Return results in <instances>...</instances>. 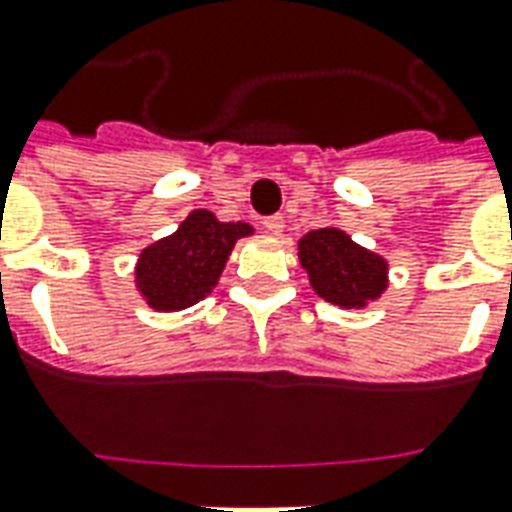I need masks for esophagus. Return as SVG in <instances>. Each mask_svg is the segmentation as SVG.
<instances>
[{"instance_id":"34e87169","label":"esophagus","mask_w":512,"mask_h":512,"mask_svg":"<svg viewBox=\"0 0 512 512\" xmlns=\"http://www.w3.org/2000/svg\"><path fill=\"white\" fill-rule=\"evenodd\" d=\"M263 227H266L271 235H282V230H285V219H282L280 213H274V216H266V219H263Z\"/></svg>"}]
</instances>
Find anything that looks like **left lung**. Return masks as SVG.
Returning a JSON list of instances; mask_svg holds the SVG:
<instances>
[{
	"instance_id": "1",
	"label": "left lung",
	"mask_w": 512,
	"mask_h": 512,
	"mask_svg": "<svg viewBox=\"0 0 512 512\" xmlns=\"http://www.w3.org/2000/svg\"><path fill=\"white\" fill-rule=\"evenodd\" d=\"M299 260L318 296L332 305L363 307L385 291V260L366 252L335 227L307 232L299 241Z\"/></svg>"
}]
</instances>
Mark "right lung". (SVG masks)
<instances>
[{
	"label": "right lung",
	"mask_w": 512,
	"mask_h": 512,
	"mask_svg": "<svg viewBox=\"0 0 512 512\" xmlns=\"http://www.w3.org/2000/svg\"><path fill=\"white\" fill-rule=\"evenodd\" d=\"M252 227L244 221H219L207 210H194L180 230L141 252L138 285L157 310H182L205 299L238 238Z\"/></svg>",
	"instance_id": "add662e5"
}]
</instances>
